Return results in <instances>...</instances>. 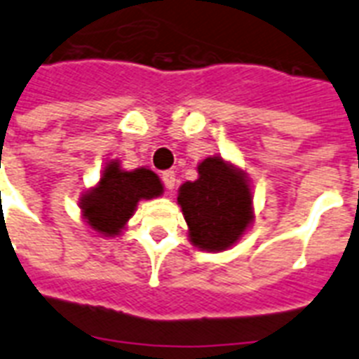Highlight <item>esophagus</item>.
<instances>
[{"instance_id": "obj_1", "label": "esophagus", "mask_w": 359, "mask_h": 359, "mask_svg": "<svg viewBox=\"0 0 359 359\" xmlns=\"http://www.w3.org/2000/svg\"><path fill=\"white\" fill-rule=\"evenodd\" d=\"M163 182H165V187L168 189V191H172L174 185H176V174H174L172 170L163 172Z\"/></svg>"}]
</instances>
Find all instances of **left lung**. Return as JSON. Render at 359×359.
Masks as SVG:
<instances>
[{
    "label": "left lung",
    "instance_id": "left-lung-1",
    "mask_svg": "<svg viewBox=\"0 0 359 359\" xmlns=\"http://www.w3.org/2000/svg\"><path fill=\"white\" fill-rule=\"evenodd\" d=\"M196 170L194 182L177 189L189 241L200 251H226L255 221L251 180L221 155L202 159Z\"/></svg>",
    "mask_w": 359,
    "mask_h": 359
}]
</instances>
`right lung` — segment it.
I'll return each instance as SVG.
<instances>
[{"label":"right lung","mask_w":359,"mask_h":359,"mask_svg":"<svg viewBox=\"0 0 359 359\" xmlns=\"http://www.w3.org/2000/svg\"><path fill=\"white\" fill-rule=\"evenodd\" d=\"M165 191L159 176L149 168L123 170L119 159H110L99 182L80 196L79 208L88 229L102 238L123 234L140 200H151Z\"/></svg>","instance_id":"right-lung-1"}]
</instances>
